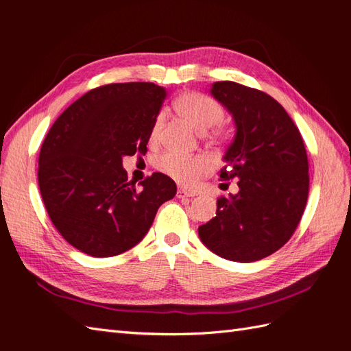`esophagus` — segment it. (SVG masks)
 Listing matches in <instances>:
<instances>
[{
	"label": "esophagus",
	"mask_w": 351,
	"mask_h": 351,
	"mask_svg": "<svg viewBox=\"0 0 351 351\" xmlns=\"http://www.w3.org/2000/svg\"><path fill=\"white\" fill-rule=\"evenodd\" d=\"M195 193L193 192H187L184 189H178L177 190V197L178 199H184V197H193Z\"/></svg>",
	"instance_id": "1"
}]
</instances>
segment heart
<instances>
[{
  "label": "heart",
  "mask_w": 351,
  "mask_h": 351,
  "mask_svg": "<svg viewBox=\"0 0 351 351\" xmlns=\"http://www.w3.org/2000/svg\"><path fill=\"white\" fill-rule=\"evenodd\" d=\"M176 112L192 124L200 134L212 143H226L228 141L230 132L221 121L224 120V107L208 95L199 92H186L182 93L174 101ZM164 127V115L159 114L154 120L151 127L149 139L151 142H158L161 137ZM155 167L158 171L173 178L174 182L190 186L196 183V180L205 176L212 168V161L206 155H193L182 156L171 152H165L156 158Z\"/></svg>",
  "instance_id": "heart-1"
}]
</instances>
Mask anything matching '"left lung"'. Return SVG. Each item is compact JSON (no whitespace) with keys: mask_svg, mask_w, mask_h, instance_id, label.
Returning <instances> with one entry per match:
<instances>
[{"mask_svg":"<svg viewBox=\"0 0 351 351\" xmlns=\"http://www.w3.org/2000/svg\"><path fill=\"white\" fill-rule=\"evenodd\" d=\"M210 92L236 121L219 177L237 178L239 193L218 197L217 217L199 227V237L224 259L261 261L291 239L304 212L309 161L303 137L268 93L236 82H217Z\"/></svg>","mask_w":351,"mask_h":351,"instance_id":"8db88e82","label":"left lung"}]
</instances>
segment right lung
Wrapping results in <instances>:
<instances>
[{
	"instance_id": "obj_1",
	"label": "right lung",
	"mask_w": 351,
	"mask_h": 351,
	"mask_svg": "<svg viewBox=\"0 0 351 351\" xmlns=\"http://www.w3.org/2000/svg\"><path fill=\"white\" fill-rule=\"evenodd\" d=\"M167 97L147 82L111 83L84 93L49 129L39 152L38 182L52 224L73 247L95 258L132 249L156 210L176 196L162 173L129 182L123 156L145 155Z\"/></svg>"
}]
</instances>
